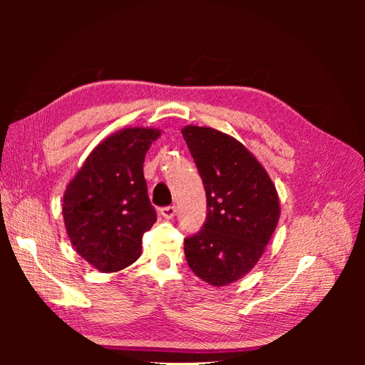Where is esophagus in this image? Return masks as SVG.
<instances>
[{"mask_svg":"<svg viewBox=\"0 0 365 365\" xmlns=\"http://www.w3.org/2000/svg\"><path fill=\"white\" fill-rule=\"evenodd\" d=\"M159 212L164 219H172L175 215V206H164L159 209Z\"/></svg>","mask_w":365,"mask_h":365,"instance_id":"1","label":"esophagus"}]
</instances>
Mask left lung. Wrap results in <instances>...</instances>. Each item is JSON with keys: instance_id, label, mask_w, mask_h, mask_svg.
<instances>
[{"instance_id": "obj_1", "label": "left lung", "mask_w": 365, "mask_h": 365, "mask_svg": "<svg viewBox=\"0 0 365 365\" xmlns=\"http://www.w3.org/2000/svg\"><path fill=\"white\" fill-rule=\"evenodd\" d=\"M183 138L206 190L201 230L185 238L190 269L215 287L255 267L280 215L275 185L256 158L228 135L188 125Z\"/></svg>"}]
</instances>
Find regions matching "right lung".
Returning <instances> with one entry per match:
<instances>
[{
    "label": "right lung",
    "mask_w": 365,
    "mask_h": 365,
    "mask_svg": "<svg viewBox=\"0 0 365 365\" xmlns=\"http://www.w3.org/2000/svg\"><path fill=\"white\" fill-rule=\"evenodd\" d=\"M154 128H123L98 145L69 183L63 202L76 251L101 272L137 261L141 238L156 222L143 175Z\"/></svg>",
    "instance_id": "add662e5"
}]
</instances>
